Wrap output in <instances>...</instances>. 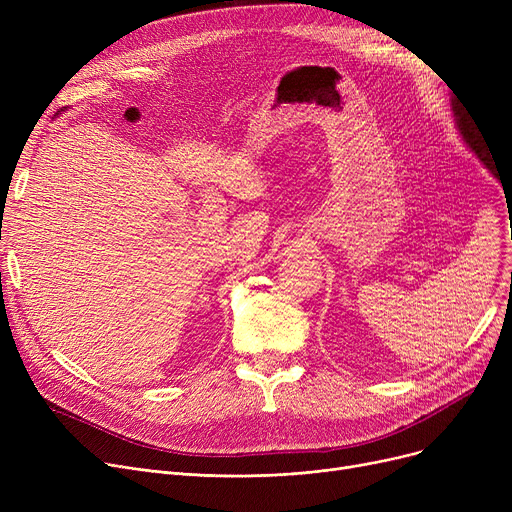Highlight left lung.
Wrapping results in <instances>:
<instances>
[{
	"instance_id": "left-lung-1",
	"label": "left lung",
	"mask_w": 512,
	"mask_h": 512,
	"mask_svg": "<svg viewBox=\"0 0 512 512\" xmlns=\"http://www.w3.org/2000/svg\"><path fill=\"white\" fill-rule=\"evenodd\" d=\"M452 110H454V116H456V126H459L465 143L477 153V157L483 161V164H486V166L492 170L490 157H488V153H486V147H483V141H481V137H479V130H477L475 124H473V118H469V114L463 112V107L454 105V103H452Z\"/></svg>"
}]
</instances>
